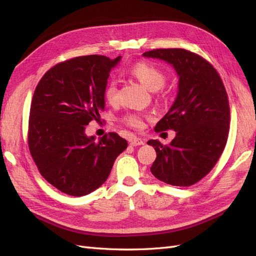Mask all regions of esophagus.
Listing matches in <instances>:
<instances>
[{
  "label": "esophagus",
  "mask_w": 256,
  "mask_h": 256,
  "mask_svg": "<svg viewBox=\"0 0 256 256\" xmlns=\"http://www.w3.org/2000/svg\"><path fill=\"white\" fill-rule=\"evenodd\" d=\"M129 143H130V145H132V146H140V145H144L145 141L141 138L132 136V138H130Z\"/></svg>",
  "instance_id": "obj_1"
}]
</instances>
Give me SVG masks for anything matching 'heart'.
<instances>
[{
	"mask_svg": "<svg viewBox=\"0 0 256 256\" xmlns=\"http://www.w3.org/2000/svg\"><path fill=\"white\" fill-rule=\"evenodd\" d=\"M129 72L150 92H157L164 88V85L166 84L164 74L157 66L147 63V62H138V63L130 68ZM104 97L106 102L110 104H114L118 102V82L115 80H110L106 83L104 90ZM144 118L145 115L132 112L124 116L122 120L132 128H142L144 125Z\"/></svg>",
	"mask_w": 256,
	"mask_h": 256,
	"instance_id": "1",
	"label": "heart"
}]
</instances>
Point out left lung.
I'll return each instance as SVG.
<instances>
[{
  "mask_svg": "<svg viewBox=\"0 0 256 256\" xmlns=\"http://www.w3.org/2000/svg\"><path fill=\"white\" fill-rule=\"evenodd\" d=\"M144 58L164 60L178 76L173 104L154 131L173 129L168 145L150 140L157 154L152 174L166 184L188 187L207 175L226 147L230 106L226 88L216 69L196 53L184 49H157Z\"/></svg>",
  "mask_w": 256,
  "mask_h": 256,
  "instance_id": "obj_1",
  "label": "left lung"
}]
</instances>
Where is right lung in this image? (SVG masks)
Returning <instances> with one entry per match:
<instances>
[{
  "mask_svg": "<svg viewBox=\"0 0 256 256\" xmlns=\"http://www.w3.org/2000/svg\"><path fill=\"white\" fill-rule=\"evenodd\" d=\"M120 60L104 56L68 60L46 72L34 92L30 152L44 180L68 196H83L98 189L128 146L115 132L99 140L85 134L90 120H100L108 78Z\"/></svg>",
  "mask_w": 256,
  "mask_h": 256,
  "instance_id": "add662e5",
  "label": "right lung"
}]
</instances>
